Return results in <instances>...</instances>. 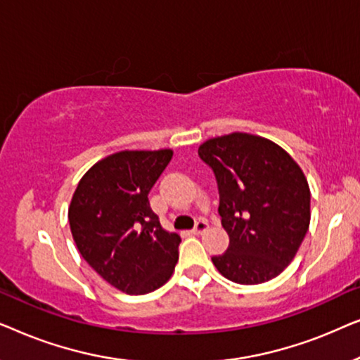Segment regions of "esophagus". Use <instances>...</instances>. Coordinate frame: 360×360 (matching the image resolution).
I'll use <instances>...</instances> for the list:
<instances>
[{"mask_svg":"<svg viewBox=\"0 0 360 360\" xmlns=\"http://www.w3.org/2000/svg\"><path fill=\"white\" fill-rule=\"evenodd\" d=\"M208 228H210L208 221H205V219H200L198 223H196L195 228H193V234H203L205 231H208Z\"/></svg>","mask_w":360,"mask_h":360,"instance_id":"1","label":"esophagus"}]
</instances>
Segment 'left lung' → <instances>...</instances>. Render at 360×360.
<instances>
[{"label": "left lung", "mask_w": 360, "mask_h": 360, "mask_svg": "<svg viewBox=\"0 0 360 360\" xmlns=\"http://www.w3.org/2000/svg\"><path fill=\"white\" fill-rule=\"evenodd\" d=\"M214 172L221 224L229 236L223 255L211 257L231 282L257 285L292 262L309 226V186L292 155L265 137L233 132L200 146Z\"/></svg>", "instance_id": "left-lung-1"}]
</instances>
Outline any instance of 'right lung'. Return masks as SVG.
I'll return each instance as SVG.
<instances>
[{
  "mask_svg": "<svg viewBox=\"0 0 360 360\" xmlns=\"http://www.w3.org/2000/svg\"><path fill=\"white\" fill-rule=\"evenodd\" d=\"M172 155V149L116 152L96 162L72 196L68 221L82 257L122 293L160 288L179 260L180 236L162 228L147 198Z\"/></svg>",
  "mask_w": 360,
  "mask_h": 360,
  "instance_id": "1",
  "label": "right lung"
}]
</instances>
